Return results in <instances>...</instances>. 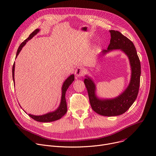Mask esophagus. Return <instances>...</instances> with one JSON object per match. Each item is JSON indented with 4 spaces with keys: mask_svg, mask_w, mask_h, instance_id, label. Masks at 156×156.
I'll return each instance as SVG.
<instances>
[{
    "mask_svg": "<svg viewBox=\"0 0 156 156\" xmlns=\"http://www.w3.org/2000/svg\"><path fill=\"white\" fill-rule=\"evenodd\" d=\"M84 73V68H83V67H81V66H78V67L75 69V75H76L77 77H81V76H83Z\"/></svg>",
    "mask_w": 156,
    "mask_h": 156,
    "instance_id": "obj_1",
    "label": "esophagus"
}]
</instances>
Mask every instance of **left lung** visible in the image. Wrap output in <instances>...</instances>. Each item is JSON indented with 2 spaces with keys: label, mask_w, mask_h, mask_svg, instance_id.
I'll return each mask as SVG.
<instances>
[{
  "label": "left lung",
  "mask_w": 156,
  "mask_h": 156,
  "mask_svg": "<svg viewBox=\"0 0 156 156\" xmlns=\"http://www.w3.org/2000/svg\"><path fill=\"white\" fill-rule=\"evenodd\" d=\"M110 44L103 54L112 50L119 49L128 56L131 67V78L129 86L118 97L113 99L101 100L97 98L96 87L92 80L87 76L84 83L88 91L89 100L93 111L105 116H115L124 113L131 106L137 96L140 85V63L136 48L133 42L116 30H109Z\"/></svg>",
  "instance_id": "left-lung-1"
}]
</instances>
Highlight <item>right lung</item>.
<instances>
[{
	"label": "right lung",
	"instance_id": "obj_1",
	"mask_svg": "<svg viewBox=\"0 0 156 156\" xmlns=\"http://www.w3.org/2000/svg\"><path fill=\"white\" fill-rule=\"evenodd\" d=\"M38 32H39V29H36L29 35V37H28L26 40H25L22 42L17 50L16 57L19 55V53H20V51H21L22 47L25 45L26 42H27L29 40L32 38ZM14 70H15V63H13V67H12V77H13V82H14ZM74 79H75L74 75H70L63 83V84L62 86V94L61 103H60V105L57 109L53 112H48V113H47V114H45L44 115L35 116V115L29 114V116L30 117H31L32 119H34V120L38 121V122H52L54 121L58 120V119H60L62 117H63L66 114V112L67 111V105H66V100H65V93H66V91L67 89L68 88V87H69L70 84H72L73 83V81H74Z\"/></svg>",
	"mask_w": 156,
	"mask_h": 156
}]
</instances>
